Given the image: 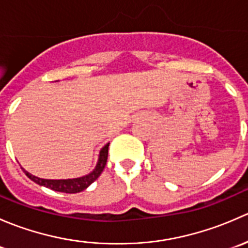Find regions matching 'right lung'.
Listing matches in <instances>:
<instances>
[{"label":"right lung","instance_id":"right-lung-1","mask_svg":"<svg viewBox=\"0 0 248 248\" xmlns=\"http://www.w3.org/2000/svg\"><path fill=\"white\" fill-rule=\"evenodd\" d=\"M108 149L109 142L101 150L99 154L98 163H97L96 168L89 175H85L82 177H78V179H68V180H47V179H39V177L34 176V175L30 174L29 171L24 170L27 177L32 180L36 184L41 185V186L47 187V188L52 189L56 192H63V193H79V192L84 191L85 188L90 186L93 181H96L99 177V175L103 171L104 167L107 164V159H108Z\"/></svg>","mask_w":248,"mask_h":248}]
</instances>
